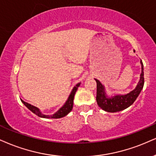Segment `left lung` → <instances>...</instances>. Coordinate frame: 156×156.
<instances>
[{"label": "left lung", "mask_w": 156, "mask_h": 156, "mask_svg": "<svg viewBox=\"0 0 156 156\" xmlns=\"http://www.w3.org/2000/svg\"><path fill=\"white\" fill-rule=\"evenodd\" d=\"M140 63L142 65V73L140 74V82H138V84L135 89L126 95H115L113 98H108L105 93L104 87L102 85V84L98 80L95 79V81L97 82L96 101H97L98 105H99L100 108H101L103 110L107 111V112L115 113L124 110L133 104L144 86L143 63L142 61H140Z\"/></svg>", "instance_id": "obj_1"}]
</instances>
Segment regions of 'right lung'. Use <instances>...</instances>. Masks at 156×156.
<instances>
[{
	"label": "right lung",
	"instance_id": "right-lung-1",
	"mask_svg": "<svg viewBox=\"0 0 156 156\" xmlns=\"http://www.w3.org/2000/svg\"><path fill=\"white\" fill-rule=\"evenodd\" d=\"M80 83H78L77 84H76V86L73 88L72 93H71L70 95H69L68 100L66 102L63 106L62 108H61L58 111H57L56 113H54L53 115H45L43 114L41 112H40L39 109L37 108H36L34 105H32L30 103H27V102H24L22 100H21L22 102L24 104L26 105L27 107L30 109L32 112H33L34 113H35L36 115H37L39 117H42V118H46V119H59V118H62V117L66 116L68 113L70 112L72 110V108H73V101H74V97L75 93H76V90H77L78 87H80Z\"/></svg>",
	"mask_w": 156,
	"mask_h": 156
}]
</instances>
